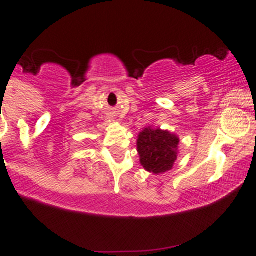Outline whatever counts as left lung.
I'll use <instances>...</instances> for the list:
<instances>
[{"instance_id": "8db88e82", "label": "left lung", "mask_w": 256, "mask_h": 256, "mask_svg": "<svg viewBox=\"0 0 256 256\" xmlns=\"http://www.w3.org/2000/svg\"><path fill=\"white\" fill-rule=\"evenodd\" d=\"M180 138L170 131L146 128L138 134V152L140 164L154 174H164L174 167L177 160Z\"/></svg>"}]
</instances>
